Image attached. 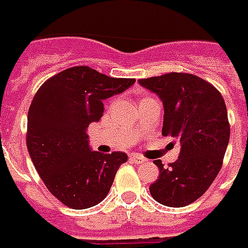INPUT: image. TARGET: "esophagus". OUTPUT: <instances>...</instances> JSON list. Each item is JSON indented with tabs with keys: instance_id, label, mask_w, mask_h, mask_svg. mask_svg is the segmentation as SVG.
<instances>
[{
	"instance_id": "34e87169",
	"label": "esophagus",
	"mask_w": 248,
	"mask_h": 248,
	"mask_svg": "<svg viewBox=\"0 0 248 248\" xmlns=\"http://www.w3.org/2000/svg\"><path fill=\"white\" fill-rule=\"evenodd\" d=\"M130 160H131V163H135V164H142V163H146V159L142 158V156H140V155H136V154L131 155Z\"/></svg>"
}]
</instances>
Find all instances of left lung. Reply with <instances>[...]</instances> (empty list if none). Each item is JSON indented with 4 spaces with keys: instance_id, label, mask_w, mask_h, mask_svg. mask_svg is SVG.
Returning <instances> with one entry per match:
<instances>
[{
    "instance_id": "1",
    "label": "left lung",
    "mask_w": 248,
    "mask_h": 248,
    "mask_svg": "<svg viewBox=\"0 0 248 248\" xmlns=\"http://www.w3.org/2000/svg\"><path fill=\"white\" fill-rule=\"evenodd\" d=\"M139 84L160 98L162 134L181 144L180 156L168 168L159 159L154 162L159 177L149 190L162 205L182 208L202 196L222 168L231 134L224 99L211 84L191 74L170 72Z\"/></svg>"
}]
</instances>
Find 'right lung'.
<instances>
[{"label":"right lung","instance_id":"add662e5","mask_svg":"<svg viewBox=\"0 0 248 248\" xmlns=\"http://www.w3.org/2000/svg\"><path fill=\"white\" fill-rule=\"evenodd\" d=\"M135 78H116L88 66L52 76L34 95L28 112L26 146L52 195L76 210L108 195L124 153L93 152L86 128L103 116V100L121 94Z\"/></svg>","mask_w":248,"mask_h":248}]
</instances>
